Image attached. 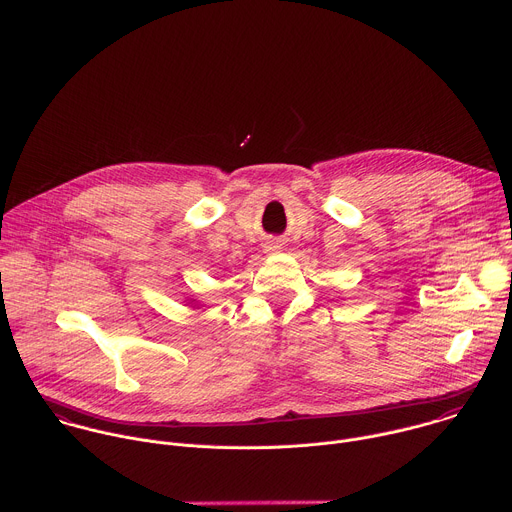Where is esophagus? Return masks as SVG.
Here are the masks:
<instances>
[{
  "mask_svg": "<svg viewBox=\"0 0 512 512\" xmlns=\"http://www.w3.org/2000/svg\"><path fill=\"white\" fill-rule=\"evenodd\" d=\"M280 250H282V244H280L278 240H270V242L264 244V252H266V254H276V252H280Z\"/></svg>",
  "mask_w": 512,
  "mask_h": 512,
  "instance_id": "esophagus-1",
  "label": "esophagus"
}]
</instances>
